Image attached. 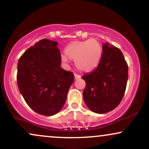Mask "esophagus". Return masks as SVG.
Listing matches in <instances>:
<instances>
[{"instance_id": "esophagus-1", "label": "esophagus", "mask_w": 149, "mask_h": 149, "mask_svg": "<svg viewBox=\"0 0 149 149\" xmlns=\"http://www.w3.org/2000/svg\"><path fill=\"white\" fill-rule=\"evenodd\" d=\"M74 77H75V79H78V78H80V75H78V74H76V73H75L74 74Z\"/></svg>"}]
</instances>
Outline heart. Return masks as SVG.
<instances>
[{"label": "heart", "mask_w": 149, "mask_h": 149, "mask_svg": "<svg viewBox=\"0 0 149 149\" xmlns=\"http://www.w3.org/2000/svg\"><path fill=\"white\" fill-rule=\"evenodd\" d=\"M102 48L96 39H88L83 41H73L64 48V55H61V60L67 62L75 61L78 70L89 72L96 68L102 56Z\"/></svg>", "instance_id": "b5f03b06"}]
</instances>
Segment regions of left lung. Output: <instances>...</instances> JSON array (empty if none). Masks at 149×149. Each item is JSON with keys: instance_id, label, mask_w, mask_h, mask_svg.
I'll use <instances>...</instances> for the list:
<instances>
[{"instance_id": "left-lung-1", "label": "left lung", "mask_w": 149, "mask_h": 149, "mask_svg": "<svg viewBox=\"0 0 149 149\" xmlns=\"http://www.w3.org/2000/svg\"><path fill=\"white\" fill-rule=\"evenodd\" d=\"M97 67L82 78L86 83L83 100L92 111L105 113L113 110L123 98L128 66L120 49L106 42Z\"/></svg>"}]
</instances>
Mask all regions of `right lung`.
I'll return each mask as SVG.
<instances>
[{"instance_id": "right-lung-1", "label": "right lung", "mask_w": 149, "mask_h": 149, "mask_svg": "<svg viewBox=\"0 0 149 149\" xmlns=\"http://www.w3.org/2000/svg\"><path fill=\"white\" fill-rule=\"evenodd\" d=\"M57 41L42 39L26 50L17 64L19 90L31 109L50 116L57 113L66 100L74 75L60 68Z\"/></svg>"}]
</instances>
